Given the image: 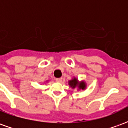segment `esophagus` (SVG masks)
I'll return each instance as SVG.
<instances>
[{
  "mask_svg": "<svg viewBox=\"0 0 128 128\" xmlns=\"http://www.w3.org/2000/svg\"><path fill=\"white\" fill-rule=\"evenodd\" d=\"M62 81V78H57L56 79V82H61Z\"/></svg>",
  "mask_w": 128,
  "mask_h": 128,
  "instance_id": "esophagus-1",
  "label": "esophagus"
}]
</instances>
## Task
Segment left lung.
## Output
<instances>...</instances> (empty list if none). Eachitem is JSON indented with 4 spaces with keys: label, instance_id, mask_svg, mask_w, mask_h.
Instances as JSON below:
<instances>
[{
    "label": "left lung",
    "instance_id": "obj_1",
    "mask_svg": "<svg viewBox=\"0 0 128 128\" xmlns=\"http://www.w3.org/2000/svg\"><path fill=\"white\" fill-rule=\"evenodd\" d=\"M68 85L72 89L78 88V90H85L86 88V83L84 81L79 82L76 78H72V80L68 81Z\"/></svg>",
    "mask_w": 128,
    "mask_h": 128
}]
</instances>
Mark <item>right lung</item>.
I'll use <instances>...</instances> for the list:
<instances>
[{"instance_id":"obj_1","label":"right lung","mask_w":128,"mask_h":128,"mask_svg":"<svg viewBox=\"0 0 128 128\" xmlns=\"http://www.w3.org/2000/svg\"><path fill=\"white\" fill-rule=\"evenodd\" d=\"M46 82H47V81H46Z\"/></svg>"}]
</instances>
